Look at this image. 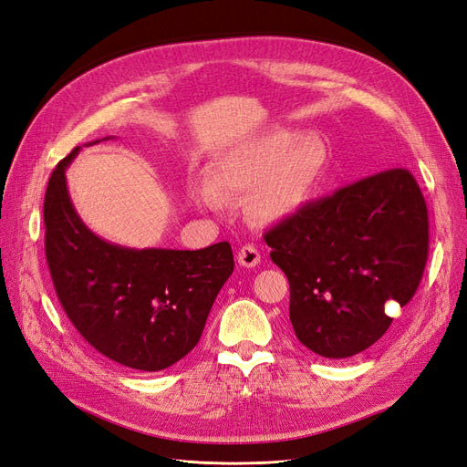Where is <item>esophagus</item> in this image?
Wrapping results in <instances>:
<instances>
[{
    "instance_id": "esophagus-1",
    "label": "esophagus",
    "mask_w": 467,
    "mask_h": 467,
    "mask_svg": "<svg viewBox=\"0 0 467 467\" xmlns=\"http://www.w3.org/2000/svg\"><path fill=\"white\" fill-rule=\"evenodd\" d=\"M236 260H238V264L243 265V267H255L257 264H260V260H262V255H260V250H257L255 246H252V244H248V246H243L238 250V255H236Z\"/></svg>"
}]
</instances>
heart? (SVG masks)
Instances as JSON below:
<instances>
[{
  "label": "heart",
  "instance_id": "1",
  "mask_svg": "<svg viewBox=\"0 0 467 467\" xmlns=\"http://www.w3.org/2000/svg\"><path fill=\"white\" fill-rule=\"evenodd\" d=\"M325 160V146L316 134L269 130L223 150L192 198L200 207L217 212L224 200L248 194L246 212L254 221L281 223L312 198Z\"/></svg>",
  "mask_w": 467,
  "mask_h": 467
}]
</instances>
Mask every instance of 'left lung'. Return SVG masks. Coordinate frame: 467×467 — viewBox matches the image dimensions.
Instances as JSON below:
<instances>
[{"label":"left lung","instance_id":"1","mask_svg":"<svg viewBox=\"0 0 467 467\" xmlns=\"http://www.w3.org/2000/svg\"><path fill=\"white\" fill-rule=\"evenodd\" d=\"M290 283V323L312 352L342 359L369 348L389 309L416 295L429 221L406 169H389L306 203L265 234Z\"/></svg>","mask_w":467,"mask_h":467}]
</instances>
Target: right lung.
Masks as SVG:
<instances>
[{"instance_id": "obj_1", "label": "right lung", "mask_w": 467, "mask_h": 467, "mask_svg": "<svg viewBox=\"0 0 467 467\" xmlns=\"http://www.w3.org/2000/svg\"><path fill=\"white\" fill-rule=\"evenodd\" d=\"M78 151L80 146L51 172L44 202L46 257L57 298L99 354L138 371L171 368L196 347L231 277V244L138 250L103 240L68 196L65 171Z\"/></svg>"}]
</instances>
